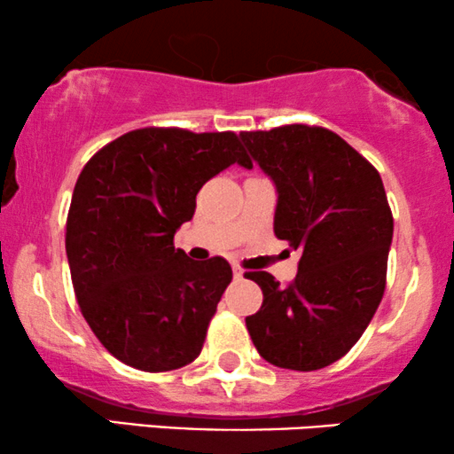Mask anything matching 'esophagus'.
<instances>
[{"instance_id": "34e87169", "label": "esophagus", "mask_w": 454, "mask_h": 454, "mask_svg": "<svg viewBox=\"0 0 454 454\" xmlns=\"http://www.w3.org/2000/svg\"><path fill=\"white\" fill-rule=\"evenodd\" d=\"M232 272H234V278H243L245 277V270L240 266H232Z\"/></svg>"}]
</instances>
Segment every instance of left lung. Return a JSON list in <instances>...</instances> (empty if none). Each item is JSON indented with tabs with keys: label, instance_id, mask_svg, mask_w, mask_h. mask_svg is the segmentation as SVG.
<instances>
[{
	"label": "left lung",
	"instance_id": "1",
	"mask_svg": "<svg viewBox=\"0 0 454 454\" xmlns=\"http://www.w3.org/2000/svg\"><path fill=\"white\" fill-rule=\"evenodd\" d=\"M240 140L277 186L274 234L301 254L286 286L270 272L245 274L263 294L247 331L270 364L325 369L360 340L386 291L394 217L381 176L317 125L240 131Z\"/></svg>",
	"mask_w": 454,
	"mask_h": 454
}]
</instances>
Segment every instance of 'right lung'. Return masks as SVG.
Listing matches in <instances>:
<instances>
[{
	"label": "right lung",
	"mask_w": 454,
	"mask_h": 454,
	"mask_svg": "<svg viewBox=\"0 0 454 454\" xmlns=\"http://www.w3.org/2000/svg\"><path fill=\"white\" fill-rule=\"evenodd\" d=\"M251 168L234 131L145 128L91 157L74 184L67 257L83 318L114 358L146 372L200 354L232 280L223 257L192 262L174 234L197 192L231 165Z\"/></svg>",
	"instance_id": "right-lung-1"
}]
</instances>
